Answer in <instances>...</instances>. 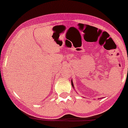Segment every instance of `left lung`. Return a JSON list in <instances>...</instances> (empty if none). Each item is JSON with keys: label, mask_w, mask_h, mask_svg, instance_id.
<instances>
[{"label": "left lung", "mask_w": 128, "mask_h": 128, "mask_svg": "<svg viewBox=\"0 0 128 128\" xmlns=\"http://www.w3.org/2000/svg\"><path fill=\"white\" fill-rule=\"evenodd\" d=\"M71 84H72V87H73V83H72V81H71Z\"/></svg>", "instance_id": "1"}]
</instances>
